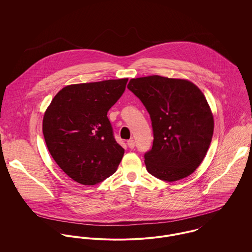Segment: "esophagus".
<instances>
[{"label": "esophagus", "mask_w": 252, "mask_h": 252, "mask_svg": "<svg viewBox=\"0 0 252 252\" xmlns=\"http://www.w3.org/2000/svg\"><path fill=\"white\" fill-rule=\"evenodd\" d=\"M127 144H128L129 148L133 149V148L135 147V141H134V140H129V141L127 142Z\"/></svg>", "instance_id": "obj_1"}]
</instances>
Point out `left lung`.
I'll return each mask as SVG.
<instances>
[{
  "label": "left lung",
  "instance_id": "left-lung-1",
  "mask_svg": "<svg viewBox=\"0 0 252 252\" xmlns=\"http://www.w3.org/2000/svg\"><path fill=\"white\" fill-rule=\"evenodd\" d=\"M151 119L152 148L144 154L147 172L165 181L190 176L213 139L214 116L206 97L191 81L150 75L128 83Z\"/></svg>",
  "mask_w": 252,
  "mask_h": 252
}]
</instances>
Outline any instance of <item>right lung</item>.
<instances>
[{"label":"right lung","mask_w":252,"mask_h":252,"mask_svg":"<svg viewBox=\"0 0 252 252\" xmlns=\"http://www.w3.org/2000/svg\"><path fill=\"white\" fill-rule=\"evenodd\" d=\"M128 78L72 84L45 110L42 133L57 165L72 180L94 185L113 175L124 149L116 143L108 109L125 91Z\"/></svg>","instance_id":"right-lung-1"}]
</instances>
